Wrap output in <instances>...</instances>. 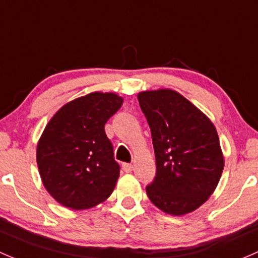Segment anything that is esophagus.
<instances>
[{
  "label": "esophagus",
  "instance_id": "esophagus-1",
  "mask_svg": "<svg viewBox=\"0 0 258 258\" xmlns=\"http://www.w3.org/2000/svg\"><path fill=\"white\" fill-rule=\"evenodd\" d=\"M121 168H123V170L125 172H132L133 171V169H134V166L132 165V164H123V165H121Z\"/></svg>",
  "mask_w": 258,
  "mask_h": 258
}]
</instances>
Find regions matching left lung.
Returning a JSON list of instances; mask_svg holds the SVG:
<instances>
[{
    "label": "left lung",
    "instance_id": "1",
    "mask_svg": "<svg viewBox=\"0 0 258 258\" xmlns=\"http://www.w3.org/2000/svg\"><path fill=\"white\" fill-rule=\"evenodd\" d=\"M138 100L150 126L156 160L148 198L174 216L195 211L212 195L224 170L216 128L175 90H145Z\"/></svg>",
    "mask_w": 258,
    "mask_h": 258
}]
</instances>
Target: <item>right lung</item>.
I'll return each instance as SVG.
<instances>
[{"label":"right lung","mask_w":258,"mask_h":258,"mask_svg":"<svg viewBox=\"0 0 258 258\" xmlns=\"http://www.w3.org/2000/svg\"><path fill=\"white\" fill-rule=\"evenodd\" d=\"M115 93L93 92L63 105L37 144V165L44 187L60 205L93 208L107 200L120 174L104 125L120 109Z\"/></svg>","instance_id":"obj_1"}]
</instances>
